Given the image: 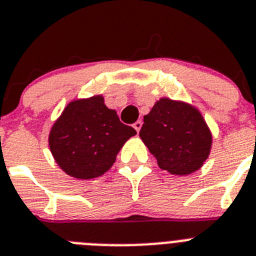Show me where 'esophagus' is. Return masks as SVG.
<instances>
[{
  "label": "esophagus",
  "mask_w": 256,
  "mask_h": 256,
  "mask_svg": "<svg viewBox=\"0 0 256 256\" xmlns=\"http://www.w3.org/2000/svg\"><path fill=\"white\" fill-rule=\"evenodd\" d=\"M142 125H143V122H142V121H136L132 126H134V128H135V130H136V132H139V131H140V128H142Z\"/></svg>",
  "instance_id": "1"
}]
</instances>
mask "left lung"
Wrapping results in <instances>:
<instances>
[{
	"instance_id": "8db88e82",
	"label": "left lung",
	"mask_w": 256,
	"mask_h": 256,
	"mask_svg": "<svg viewBox=\"0 0 256 256\" xmlns=\"http://www.w3.org/2000/svg\"><path fill=\"white\" fill-rule=\"evenodd\" d=\"M139 136L160 168L176 176L200 170L212 146V132L198 108L166 96L144 116Z\"/></svg>"
}]
</instances>
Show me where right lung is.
<instances>
[{"label": "right lung", "instance_id": "right-lung-1", "mask_svg": "<svg viewBox=\"0 0 256 256\" xmlns=\"http://www.w3.org/2000/svg\"><path fill=\"white\" fill-rule=\"evenodd\" d=\"M136 131L120 121L102 94L66 104L48 132V146L58 166L70 176L90 180L110 170Z\"/></svg>", "mask_w": 256, "mask_h": 256}]
</instances>
